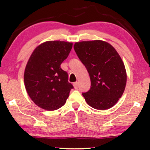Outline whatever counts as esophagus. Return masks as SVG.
Returning <instances> with one entry per match:
<instances>
[{
    "label": "esophagus",
    "mask_w": 150,
    "mask_h": 150,
    "mask_svg": "<svg viewBox=\"0 0 150 150\" xmlns=\"http://www.w3.org/2000/svg\"><path fill=\"white\" fill-rule=\"evenodd\" d=\"M73 86H74V87H75V89H77V88H78V83H77V82H74Z\"/></svg>",
    "instance_id": "esophagus-1"
}]
</instances>
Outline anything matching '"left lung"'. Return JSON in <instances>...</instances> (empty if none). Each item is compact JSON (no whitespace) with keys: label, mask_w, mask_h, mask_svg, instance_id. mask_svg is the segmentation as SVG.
I'll use <instances>...</instances> for the list:
<instances>
[{"label":"left lung","mask_w":150,"mask_h":150,"mask_svg":"<svg viewBox=\"0 0 150 150\" xmlns=\"http://www.w3.org/2000/svg\"><path fill=\"white\" fill-rule=\"evenodd\" d=\"M74 49L88 71L91 87L82 93L91 107L106 110L116 104L126 85L125 65L116 49L103 41L77 42Z\"/></svg>","instance_id":"8db88e82"}]
</instances>
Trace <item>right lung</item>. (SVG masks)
<instances>
[{"instance_id": "obj_1", "label": "right lung", "mask_w": 150, "mask_h": 150, "mask_svg": "<svg viewBox=\"0 0 150 150\" xmlns=\"http://www.w3.org/2000/svg\"><path fill=\"white\" fill-rule=\"evenodd\" d=\"M73 44L61 41L43 43L33 51L26 65V90L38 106L48 111L62 107L73 86L61 65L68 58Z\"/></svg>"}]
</instances>
